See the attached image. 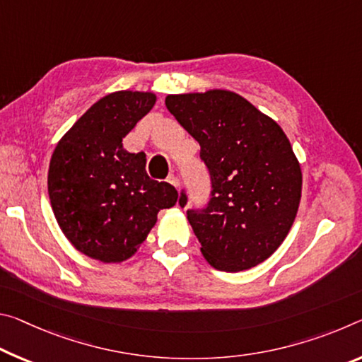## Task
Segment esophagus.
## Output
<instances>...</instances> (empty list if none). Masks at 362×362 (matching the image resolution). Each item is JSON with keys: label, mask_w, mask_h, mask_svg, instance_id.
<instances>
[{"label": "esophagus", "mask_w": 362, "mask_h": 362, "mask_svg": "<svg viewBox=\"0 0 362 362\" xmlns=\"http://www.w3.org/2000/svg\"><path fill=\"white\" fill-rule=\"evenodd\" d=\"M168 182L170 183V185H174L175 188H179V179H177V177H175L174 174H170V175L168 177Z\"/></svg>", "instance_id": "obj_1"}]
</instances>
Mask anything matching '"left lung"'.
<instances>
[{
  "mask_svg": "<svg viewBox=\"0 0 362 362\" xmlns=\"http://www.w3.org/2000/svg\"><path fill=\"white\" fill-rule=\"evenodd\" d=\"M169 112L202 146L212 192L188 211L204 259L217 271L257 266L279 248L301 199V165L282 127L230 90L165 96ZM180 206L187 204L182 194Z\"/></svg>",
  "mask_w": 362,
  "mask_h": 362,
  "instance_id": "1",
  "label": "left lung"
}]
</instances>
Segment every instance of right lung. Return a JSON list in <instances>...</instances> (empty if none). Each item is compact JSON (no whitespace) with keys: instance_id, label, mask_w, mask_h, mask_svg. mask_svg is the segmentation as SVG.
<instances>
[{"instance_id":"add662e5","label":"right lung","mask_w":362,"mask_h":362,"mask_svg":"<svg viewBox=\"0 0 362 362\" xmlns=\"http://www.w3.org/2000/svg\"><path fill=\"white\" fill-rule=\"evenodd\" d=\"M153 91L119 90L103 96L57 141L49 160L48 194L62 233L80 253L116 264L136 253L158 212L179 193L151 180L146 156L122 140L156 105Z\"/></svg>"}]
</instances>
